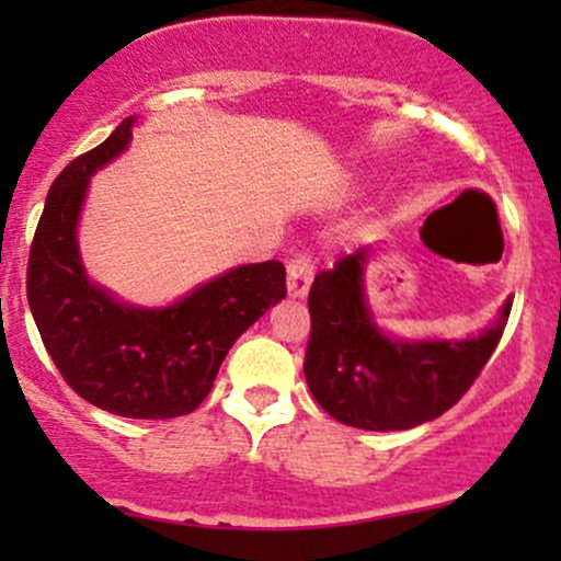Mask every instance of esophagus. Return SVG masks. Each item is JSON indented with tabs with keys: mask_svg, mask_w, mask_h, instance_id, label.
Instances as JSON below:
<instances>
[{
	"mask_svg": "<svg viewBox=\"0 0 561 561\" xmlns=\"http://www.w3.org/2000/svg\"><path fill=\"white\" fill-rule=\"evenodd\" d=\"M313 282V261L308 253H298L287 263V293L289 298H306Z\"/></svg>",
	"mask_w": 561,
	"mask_h": 561,
	"instance_id": "esophagus-1",
	"label": "esophagus"
}]
</instances>
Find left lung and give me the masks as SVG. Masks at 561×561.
<instances>
[{
  "label": "left lung",
  "instance_id": "obj_1",
  "mask_svg": "<svg viewBox=\"0 0 561 561\" xmlns=\"http://www.w3.org/2000/svg\"><path fill=\"white\" fill-rule=\"evenodd\" d=\"M366 250L321 272L308 293L306 382L321 409L347 427L411 430L437 420L472 388L504 334L512 298L478 337L398 340L377 327L364 293Z\"/></svg>",
  "mask_w": 561,
  "mask_h": 561
}]
</instances>
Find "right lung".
Masks as SVG:
<instances>
[{
    "label": "right lung",
    "mask_w": 561,
    "mask_h": 561,
    "mask_svg": "<svg viewBox=\"0 0 561 561\" xmlns=\"http://www.w3.org/2000/svg\"><path fill=\"white\" fill-rule=\"evenodd\" d=\"M137 115L53 182L28 255V306L44 347L83 401L128 420H171L205 401L234 340L287 295L279 261L248 263L165 308H141L94 285L79 227L89 179L131 141Z\"/></svg>",
    "instance_id": "obj_1"
}]
</instances>
